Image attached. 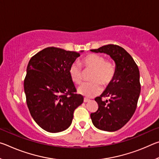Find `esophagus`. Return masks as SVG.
I'll list each match as a JSON object with an SVG mask.
<instances>
[{"instance_id": "esophagus-1", "label": "esophagus", "mask_w": 159, "mask_h": 159, "mask_svg": "<svg viewBox=\"0 0 159 159\" xmlns=\"http://www.w3.org/2000/svg\"><path fill=\"white\" fill-rule=\"evenodd\" d=\"M90 99H87V98H84V99H83V102H88V101H89Z\"/></svg>"}]
</instances>
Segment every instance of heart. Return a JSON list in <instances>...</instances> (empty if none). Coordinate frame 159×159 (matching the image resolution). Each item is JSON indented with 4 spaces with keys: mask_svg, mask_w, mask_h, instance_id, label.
<instances>
[{
    "mask_svg": "<svg viewBox=\"0 0 159 159\" xmlns=\"http://www.w3.org/2000/svg\"><path fill=\"white\" fill-rule=\"evenodd\" d=\"M81 64L85 68L93 69L90 80L93 82L83 83L78 88L79 94L86 98H92L100 92L102 85H107L114 79L116 74V66L114 62L105 60L103 56L98 54H89L83 57ZM70 78L74 83L79 85L82 82L83 71L79 62H74L69 69Z\"/></svg>",
    "mask_w": 159,
    "mask_h": 159,
    "instance_id": "b5f03b06",
    "label": "heart"
}]
</instances>
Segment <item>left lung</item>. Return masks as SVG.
Instances as JSON below:
<instances>
[{"label":"left lung","mask_w":159,"mask_h":159,"mask_svg":"<svg viewBox=\"0 0 159 159\" xmlns=\"http://www.w3.org/2000/svg\"><path fill=\"white\" fill-rule=\"evenodd\" d=\"M90 51L107 54L116 64L114 79L102 95L95 99L98 109L90 114V118L99 130L116 131L129 121L135 111L141 90L138 66L130 54L116 45H104ZM102 97L109 99L103 101Z\"/></svg>","instance_id":"1"}]
</instances>
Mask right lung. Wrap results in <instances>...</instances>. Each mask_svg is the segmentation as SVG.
<instances>
[{
	"instance_id": "obj_1",
	"label": "right lung",
	"mask_w": 159,
	"mask_h": 159,
	"mask_svg": "<svg viewBox=\"0 0 159 159\" xmlns=\"http://www.w3.org/2000/svg\"><path fill=\"white\" fill-rule=\"evenodd\" d=\"M79 56L80 52L49 47L29 61L24 81L26 104L35 122L45 131L66 130L74 110L83 102V97L75 94L69 74L70 66Z\"/></svg>"
}]
</instances>
